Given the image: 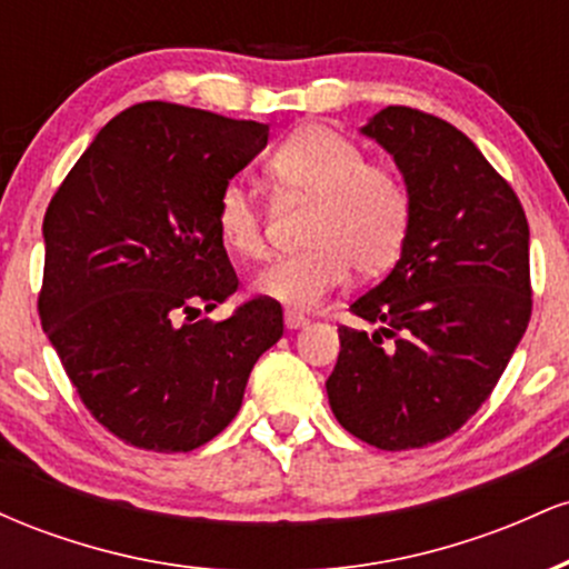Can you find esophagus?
<instances>
[{"label": "esophagus", "mask_w": 569, "mask_h": 569, "mask_svg": "<svg viewBox=\"0 0 569 569\" xmlns=\"http://www.w3.org/2000/svg\"><path fill=\"white\" fill-rule=\"evenodd\" d=\"M283 321H286V329H302V326L310 323V321H307V318L302 316V312H297V310H286Z\"/></svg>", "instance_id": "obj_1"}]
</instances>
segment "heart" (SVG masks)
Segmentation results:
<instances>
[{
    "label": "heart",
    "mask_w": 569,
    "mask_h": 569,
    "mask_svg": "<svg viewBox=\"0 0 569 569\" xmlns=\"http://www.w3.org/2000/svg\"><path fill=\"white\" fill-rule=\"evenodd\" d=\"M267 173L291 198L310 200L302 248L276 259L253 289L286 307L318 305L358 276H382L401 257L411 227V192L396 168L367 162V152L326 126H305L267 160ZM213 224L221 246L240 259L264 253L262 213L240 181L219 189Z\"/></svg>",
    "instance_id": "1"
}]
</instances>
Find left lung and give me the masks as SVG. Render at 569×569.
<instances>
[{"label":"left lung","mask_w":569,"mask_h":569,"mask_svg":"<svg viewBox=\"0 0 569 569\" xmlns=\"http://www.w3.org/2000/svg\"><path fill=\"white\" fill-rule=\"evenodd\" d=\"M361 133L396 160L411 227L390 276L350 305L377 331L339 329L326 393L348 433L398 452L452 436L498 385L532 316L530 227L447 120L388 107Z\"/></svg>","instance_id":"obj_1"}]
</instances>
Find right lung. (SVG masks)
<instances>
[{
    "label": "right lung",
    "instance_id": "obj_1",
    "mask_svg": "<svg viewBox=\"0 0 569 569\" xmlns=\"http://www.w3.org/2000/svg\"><path fill=\"white\" fill-rule=\"evenodd\" d=\"M267 136L253 120L136 103L50 200L42 329L90 415L130 447L192 452L219 436L253 363L283 337V310L267 297L198 321L200 305L213 310L238 289L213 208Z\"/></svg>",
    "mask_w": 569,
    "mask_h": 569
}]
</instances>
